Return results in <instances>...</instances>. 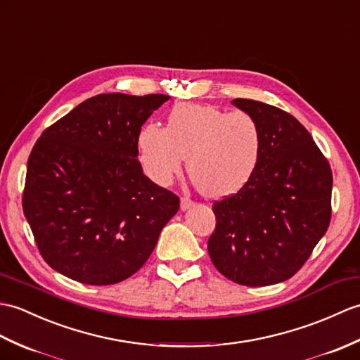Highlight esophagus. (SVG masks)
<instances>
[{"label": "esophagus", "mask_w": 360, "mask_h": 360, "mask_svg": "<svg viewBox=\"0 0 360 360\" xmlns=\"http://www.w3.org/2000/svg\"><path fill=\"white\" fill-rule=\"evenodd\" d=\"M193 204H195V202H193V200H191L190 198H182V199H181V210L186 212V210H188L190 207H193Z\"/></svg>", "instance_id": "esophagus-1"}]
</instances>
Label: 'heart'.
Instances as JSON below:
<instances>
[{
    "instance_id": "1",
    "label": "heart",
    "mask_w": 360,
    "mask_h": 360,
    "mask_svg": "<svg viewBox=\"0 0 360 360\" xmlns=\"http://www.w3.org/2000/svg\"><path fill=\"white\" fill-rule=\"evenodd\" d=\"M141 162L155 182L165 186L187 158L188 176L207 198H225L245 186L256 170L262 131L253 115L213 105L179 104L165 129L147 124L139 131Z\"/></svg>"
}]
</instances>
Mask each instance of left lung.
I'll list each match as a JSON object with an SVG mask.
<instances>
[{
    "label": "left lung",
    "mask_w": 360,
    "mask_h": 360,
    "mask_svg": "<svg viewBox=\"0 0 360 360\" xmlns=\"http://www.w3.org/2000/svg\"><path fill=\"white\" fill-rule=\"evenodd\" d=\"M231 103L259 122L262 150L245 186L213 204L208 255L233 282L273 285L296 274L327 231L333 173L295 116L253 99Z\"/></svg>",
    "instance_id": "obj_1"
}]
</instances>
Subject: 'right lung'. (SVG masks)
I'll use <instances>...</instances> for the list:
<instances>
[{
	"mask_svg": "<svg viewBox=\"0 0 360 360\" xmlns=\"http://www.w3.org/2000/svg\"><path fill=\"white\" fill-rule=\"evenodd\" d=\"M170 96L103 94L43 131L27 161L22 210L41 256L89 285L136 273L179 210V198L142 173V124Z\"/></svg>",
	"mask_w": 360,
	"mask_h": 360,
	"instance_id": "right-lung-1",
	"label": "right lung"
}]
</instances>
